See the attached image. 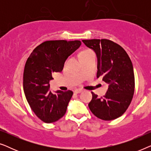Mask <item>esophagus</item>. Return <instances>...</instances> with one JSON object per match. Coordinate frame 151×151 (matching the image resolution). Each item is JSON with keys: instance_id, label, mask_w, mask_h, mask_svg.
Wrapping results in <instances>:
<instances>
[{"instance_id": "esophagus-1", "label": "esophagus", "mask_w": 151, "mask_h": 151, "mask_svg": "<svg viewBox=\"0 0 151 151\" xmlns=\"http://www.w3.org/2000/svg\"><path fill=\"white\" fill-rule=\"evenodd\" d=\"M82 91L83 90H82V88H76V89L74 91V92H75L76 93H81Z\"/></svg>"}]
</instances>
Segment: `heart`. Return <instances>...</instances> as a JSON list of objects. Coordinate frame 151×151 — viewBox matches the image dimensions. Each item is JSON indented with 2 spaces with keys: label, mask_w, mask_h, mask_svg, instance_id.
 <instances>
[{
  "label": "heart",
  "mask_w": 151,
  "mask_h": 151,
  "mask_svg": "<svg viewBox=\"0 0 151 151\" xmlns=\"http://www.w3.org/2000/svg\"><path fill=\"white\" fill-rule=\"evenodd\" d=\"M91 55H95L94 51L91 49H84L79 53V57L81 60Z\"/></svg>",
  "instance_id": "heart-1"
}]
</instances>
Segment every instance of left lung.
I'll return each instance as SVG.
<instances>
[{
    "mask_svg": "<svg viewBox=\"0 0 151 151\" xmlns=\"http://www.w3.org/2000/svg\"><path fill=\"white\" fill-rule=\"evenodd\" d=\"M98 58L97 78L109 84L103 97L92 93L88 107L95 116L103 120H113L122 115L131 104L135 91L133 67L129 55L117 43L107 39L83 40Z\"/></svg>",
    "mask_w": 151,
    "mask_h": 151,
    "instance_id": "obj_1",
    "label": "left lung"
}]
</instances>
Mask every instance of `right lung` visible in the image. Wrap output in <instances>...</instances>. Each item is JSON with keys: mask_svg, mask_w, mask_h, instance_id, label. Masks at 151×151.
Here are the masks:
<instances>
[{"mask_svg": "<svg viewBox=\"0 0 151 151\" xmlns=\"http://www.w3.org/2000/svg\"><path fill=\"white\" fill-rule=\"evenodd\" d=\"M81 45L80 40H48L34 49L28 58L23 73V89L31 109L40 120L55 122L67 111L73 91H49L55 72L63 71L68 57Z\"/></svg>", "mask_w": 151, "mask_h": 151, "instance_id": "1", "label": "right lung"}]
</instances>
